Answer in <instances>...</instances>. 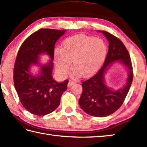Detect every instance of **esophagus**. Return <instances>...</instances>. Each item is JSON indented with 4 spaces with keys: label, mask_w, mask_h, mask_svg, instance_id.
<instances>
[{
    "label": "esophagus",
    "mask_w": 147,
    "mask_h": 147,
    "mask_svg": "<svg viewBox=\"0 0 147 147\" xmlns=\"http://www.w3.org/2000/svg\"><path fill=\"white\" fill-rule=\"evenodd\" d=\"M76 82H74V81H70V82L68 83V87H71V86H73V84H74Z\"/></svg>",
    "instance_id": "obj_1"
}]
</instances>
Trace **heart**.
I'll use <instances>...</instances> for the list:
<instances>
[{
	"label": "heart",
	"mask_w": 147,
	"mask_h": 147,
	"mask_svg": "<svg viewBox=\"0 0 147 147\" xmlns=\"http://www.w3.org/2000/svg\"><path fill=\"white\" fill-rule=\"evenodd\" d=\"M107 52L104 42L95 37L76 35L66 39L61 50L55 53V64L58 73L65 76L73 61V76H89L98 71Z\"/></svg>",
	"instance_id": "heart-1"
}]
</instances>
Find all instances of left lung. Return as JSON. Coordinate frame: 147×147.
<instances>
[{"label":"left lung","mask_w":147,"mask_h":147,"mask_svg":"<svg viewBox=\"0 0 147 147\" xmlns=\"http://www.w3.org/2000/svg\"><path fill=\"white\" fill-rule=\"evenodd\" d=\"M109 41V50L103 67L87 80L82 82V95L78 103L81 109L91 116L105 117L115 113L124 103L131 85L134 73L131 58L124 44L119 38L105 31H100ZM119 61L127 67L128 77L122 89L113 90L104 82V73L108 65Z\"/></svg>","instance_id":"8db88e82"}]
</instances>
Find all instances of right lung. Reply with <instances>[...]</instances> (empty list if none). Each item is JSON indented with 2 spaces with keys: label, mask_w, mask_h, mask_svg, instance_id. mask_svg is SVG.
<instances>
[{
  "label": "right lung",
  "mask_w": 147,
  "mask_h": 147,
  "mask_svg": "<svg viewBox=\"0 0 147 147\" xmlns=\"http://www.w3.org/2000/svg\"><path fill=\"white\" fill-rule=\"evenodd\" d=\"M66 30L40 29L23 42L18 51L13 67L15 89L22 105L32 115L44 116L55 110L67 89L68 80L57 82L52 76L54 46ZM46 53L51 60L41 67V73L32 76L30 67L39 64V55Z\"/></svg>",
  "instance_id": "1"
}]
</instances>
